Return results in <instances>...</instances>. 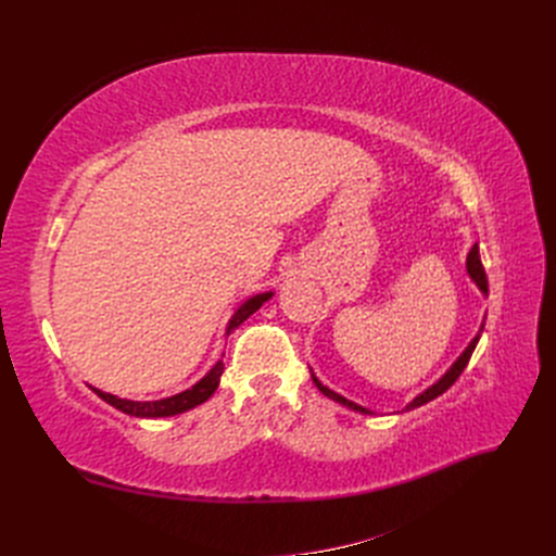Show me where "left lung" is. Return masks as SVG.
<instances>
[{"mask_svg":"<svg viewBox=\"0 0 556 556\" xmlns=\"http://www.w3.org/2000/svg\"><path fill=\"white\" fill-rule=\"evenodd\" d=\"M466 268H468V274H470V278L476 280V285L478 288L486 294V290H490V285H486V274H484V266H482V262H480V252H478V245H473V250L468 252V260H466ZM478 341H480V336H476L473 341H470V345L464 350V355L452 364V368L450 371L435 382V384H431L429 390L425 392V394H419L410 406H408V410L410 408H417V406H422V403H427V401H433L435 396H441L445 390H450V387L457 382V378L462 376V371L466 368V364H468V359H470V355H473V350H476V345H478ZM313 382L317 384V390L323 392L325 396H329V399H333V401H339V403H343V406H348V408H352V410H357V413H364V415H368L371 410H366L364 406H357L355 401H348L345 396H341V394H336V392H331L329 387H325L323 382H319L315 376H313Z\"/></svg>","mask_w":556,"mask_h":556,"instance_id":"8db88e82","label":"left lung"}]
</instances>
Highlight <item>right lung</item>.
Returning <instances> with one entry per match:
<instances>
[{"label":"right lung","mask_w":556,"mask_h":556,"mask_svg":"<svg viewBox=\"0 0 556 556\" xmlns=\"http://www.w3.org/2000/svg\"><path fill=\"white\" fill-rule=\"evenodd\" d=\"M268 296H271V292L257 294V296L248 299L245 304H243L237 313H233V317L229 319L227 333H229L233 327H239V325L243 323V319H248L252 313H255ZM223 371H225L223 362H217V364L211 368V371L192 387V390H185V392H180V394H176V396L160 399V401H127V399H117V396H113V394L99 392V390H94V392H97V396H102L106 403H111L113 408L123 410V413H127V415H134V417H169V415H178V413L190 410V408L199 406V403H204V401L217 390V382H220Z\"/></svg>","instance_id":"right-lung-1"}]
</instances>
